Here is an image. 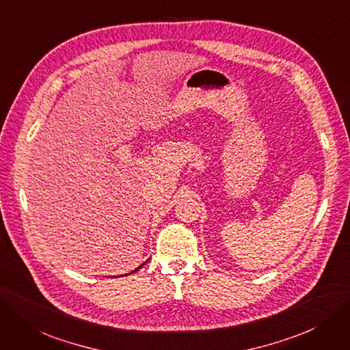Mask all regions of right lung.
Instances as JSON below:
<instances>
[{"label": "right lung", "instance_id": "add662e5", "mask_svg": "<svg viewBox=\"0 0 350 350\" xmlns=\"http://www.w3.org/2000/svg\"><path fill=\"white\" fill-rule=\"evenodd\" d=\"M142 265H144V264H142ZM142 265H139V267H137V269H135V270H133V271H132V273H135V271H137V270H139V269H142ZM132 273H129V274H132ZM126 275H128V274H126Z\"/></svg>", "mask_w": 350, "mask_h": 350}]
</instances>
